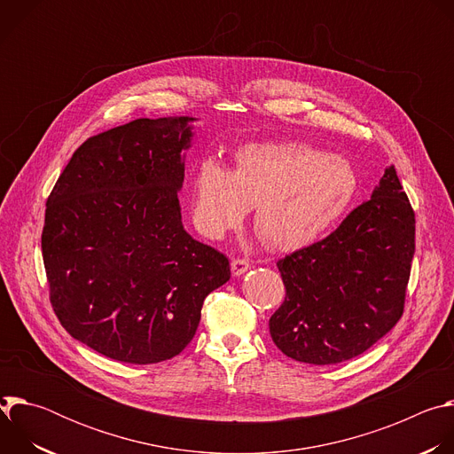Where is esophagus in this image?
Here are the masks:
<instances>
[{
	"mask_svg": "<svg viewBox=\"0 0 454 454\" xmlns=\"http://www.w3.org/2000/svg\"><path fill=\"white\" fill-rule=\"evenodd\" d=\"M249 268H251V262L247 261V258H233V261H231V273H233V277L244 275Z\"/></svg>",
	"mask_w": 454,
	"mask_h": 454,
	"instance_id": "obj_1",
	"label": "esophagus"
}]
</instances>
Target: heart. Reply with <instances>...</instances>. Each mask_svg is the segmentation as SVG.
I'll return each mask as SVG.
<instances>
[{"instance_id":"b5f03b06","label":"heart","mask_w":454,"mask_h":454,"mask_svg":"<svg viewBox=\"0 0 454 454\" xmlns=\"http://www.w3.org/2000/svg\"><path fill=\"white\" fill-rule=\"evenodd\" d=\"M359 177L352 163L307 144H247L233 168L208 158L193 172L190 210L196 226L219 239L251 205L256 233L273 249L293 251L325 235L352 207Z\"/></svg>"}]
</instances>
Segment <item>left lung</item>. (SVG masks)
I'll list each match as a JSON object with an SVG mask.
<instances>
[{
  "instance_id": "obj_1",
  "label": "left lung",
  "mask_w": 454,
  "mask_h": 454,
  "mask_svg": "<svg viewBox=\"0 0 454 454\" xmlns=\"http://www.w3.org/2000/svg\"><path fill=\"white\" fill-rule=\"evenodd\" d=\"M413 253L415 212L390 167L331 235L277 262L286 300L270 319L275 345L309 364L363 354L401 319Z\"/></svg>"
}]
</instances>
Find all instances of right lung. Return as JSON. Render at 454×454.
I'll return each mask as SVG.
<instances>
[{
  "instance_id": "obj_1",
  "label": "right lung",
  "mask_w": 454,
  "mask_h": 454,
  "mask_svg": "<svg viewBox=\"0 0 454 454\" xmlns=\"http://www.w3.org/2000/svg\"><path fill=\"white\" fill-rule=\"evenodd\" d=\"M193 118H138L88 138L59 176L41 235L50 303L72 338L131 364L193 338L230 261L183 228Z\"/></svg>"
}]
</instances>
